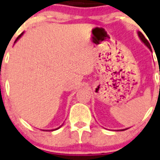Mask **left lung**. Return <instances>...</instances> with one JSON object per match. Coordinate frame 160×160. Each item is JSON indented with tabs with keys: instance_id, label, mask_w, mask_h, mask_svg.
Segmentation results:
<instances>
[{
	"instance_id": "obj_1",
	"label": "left lung",
	"mask_w": 160,
	"mask_h": 160,
	"mask_svg": "<svg viewBox=\"0 0 160 160\" xmlns=\"http://www.w3.org/2000/svg\"><path fill=\"white\" fill-rule=\"evenodd\" d=\"M138 36H139V38H141V41H142V42H144V43H145V45L146 47H147L148 48L150 49V51H152V49H151V47H150V43H149V42H148L147 41V39H146V38H145V36H144L143 34H142V33H141V32H140V31H139L138 32ZM124 130H127V129H123V130H121V131H124Z\"/></svg>"
}]
</instances>
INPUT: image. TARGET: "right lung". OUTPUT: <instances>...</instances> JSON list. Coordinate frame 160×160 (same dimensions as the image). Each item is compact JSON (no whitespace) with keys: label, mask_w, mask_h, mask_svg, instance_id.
Masks as SVG:
<instances>
[{"label":"right lung","mask_w":160,"mask_h":160,"mask_svg":"<svg viewBox=\"0 0 160 160\" xmlns=\"http://www.w3.org/2000/svg\"><path fill=\"white\" fill-rule=\"evenodd\" d=\"M23 33H21V34H20V35H19V37H18V38H16V39H15V42H17V41H18V39H19V38H20V37H21V36H22V35H23ZM61 127H62V126H61ZM58 127V128H56V129H54V130H51V131H52H52H56V130H58V129H59V128H60V127Z\"/></svg>","instance_id":"add662e5"}]
</instances>
